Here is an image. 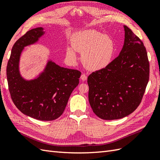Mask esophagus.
Segmentation results:
<instances>
[{"mask_svg":"<svg viewBox=\"0 0 160 160\" xmlns=\"http://www.w3.org/2000/svg\"><path fill=\"white\" fill-rule=\"evenodd\" d=\"M80 79L82 80H83V81L86 80L87 79V76L85 73H82V75H81V76H80Z\"/></svg>","mask_w":160,"mask_h":160,"instance_id":"esophagus-1","label":"esophagus"}]
</instances>
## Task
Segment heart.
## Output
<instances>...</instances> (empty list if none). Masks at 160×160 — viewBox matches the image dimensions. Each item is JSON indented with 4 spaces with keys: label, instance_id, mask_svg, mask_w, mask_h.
I'll use <instances>...</instances> for the list:
<instances>
[{
    "label": "heart",
    "instance_id": "obj_1",
    "mask_svg": "<svg viewBox=\"0 0 160 160\" xmlns=\"http://www.w3.org/2000/svg\"><path fill=\"white\" fill-rule=\"evenodd\" d=\"M73 48L82 53V61L87 69L100 70L107 67L115 52V45L111 37L96 30L88 29L76 33L72 40ZM67 56L75 60L76 55L72 48H68Z\"/></svg>",
    "mask_w": 160,
    "mask_h": 160
}]
</instances>
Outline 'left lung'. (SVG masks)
<instances>
[{
  "instance_id": "obj_1",
  "label": "left lung",
  "mask_w": 160,
  "mask_h": 160,
  "mask_svg": "<svg viewBox=\"0 0 160 160\" xmlns=\"http://www.w3.org/2000/svg\"><path fill=\"white\" fill-rule=\"evenodd\" d=\"M119 56L87 78L89 101L102 120H118L132 113L141 103L149 80V61L144 43L128 27Z\"/></svg>"
}]
</instances>
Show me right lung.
<instances>
[{
	"label": "right lung",
	"mask_w": 160,
	"mask_h": 160,
	"mask_svg": "<svg viewBox=\"0 0 160 160\" xmlns=\"http://www.w3.org/2000/svg\"><path fill=\"white\" fill-rule=\"evenodd\" d=\"M43 33L42 28L32 29L17 40L7 66V78L13 102L22 113L38 120L51 121L63 113L71 93L79 84L81 72L49 61L38 78L22 79L18 71L20 53L24 47L38 41Z\"/></svg>",
	"instance_id": "right-lung-1"
}]
</instances>
